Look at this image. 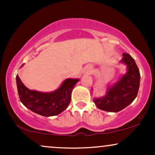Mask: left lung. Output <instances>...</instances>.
<instances>
[{
  "label": "left lung",
  "instance_id": "1",
  "mask_svg": "<svg viewBox=\"0 0 155 155\" xmlns=\"http://www.w3.org/2000/svg\"><path fill=\"white\" fill-rule=\"evenodd\" d=\"M122 63L127 65V71L113 86L108 88L106 95L95 98L97 108L110 112H118L129 106L138 95L140 85V72L136 62L128 54L124 53Z\"/></svg>",
  "mask_w": 155,
  "mask_h": 155
}]
</instances>
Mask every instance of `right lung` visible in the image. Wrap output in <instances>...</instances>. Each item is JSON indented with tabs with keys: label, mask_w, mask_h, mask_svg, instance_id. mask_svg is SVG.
<instances>
[{
	"label": "right lung",
	"mask_w": 155,
	"mask_h": 155,
	"mask_svg": "<svg viewBox=\"0 0 155 155\" xmlns=\"http://www.w3.org/2000/svg\"><path fill=\"white\" fill-rule=\"evenodd\" d=\"M17 90L20 101L32 111L44 117L55 116L68 106L71 99V92L79 79H67L61 87L52 92H41L30 90L16 76Z\"/></svg>",
	"instance_id": "1"
}]
</instances>
